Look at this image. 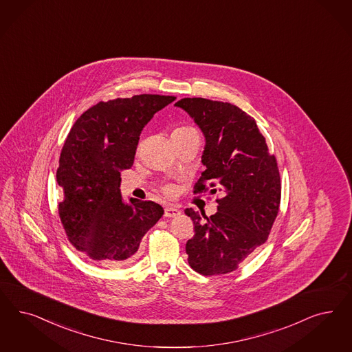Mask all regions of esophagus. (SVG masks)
<instances>
[{
  "label": "esophagus",
  "instance_id": "34e87169",
  "mask_svg": "<svg viewBox=\"0 0 352 352\" xmlns=\"http://www.w3.org/2000/svg\"><path fill=\"white\" fill-rule=\"evenodd\" d=\"M182 214V211L173 206H168L164 208V216L166 217H176Z\"/></svg>",
  "mask_w": 352,
  "mask_h": 352
}]
</instances>
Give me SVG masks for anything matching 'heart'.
<instances>
[{
    "label": "heart",
    "instance_id": "heart-1",
    "mask_svg": "<svg viewBox=\"0 0 352 352\" xmlns=\"http://www.w3.org/2000/svg\"><path fill=\"white\" fill-rule=\"evenodd\" d=\"M190 133H197V131L192 126H179L172 132V135H175V136H186V135H190ZM164 192L170 195V194H173L175 190L170 185H167V186H164Z\"/></svg>",
    "mask_w": 352,
    "mask_h": 352
}]
</instances>
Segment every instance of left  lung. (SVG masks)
I'll return each mask as SVG.
<instances>
[{"label": "left lung", "mask_w": 352, "mask_h": 352, "mask_svg": "<svg viewBox=\"0 0 352 352\" xmlns=\"http://www.w3.org/2000/svg\"><path fill=\"white\" fill-rule=\"evenodd\" d=\"M182 107L206 138V170L194 193L216 188L217 212L204 215L193 208L185 214L194 223V237L186 242L189 265L204 276L226 274L239 268L270 236L281 201L277 160L254 118L232 103L206 98H182Z\"/></svg>", "instance_id": "obj_1"}]
</instances>
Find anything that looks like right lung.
<instances>
[{"label": "right lung", "mask_w": 352, "mask_h": 352, "mask_svg": "<svg viewBox=\"0 0 352 352\" xmlns=\"http://www.w3.org/2000/svg\"><path fill=\"white\" fill-rule=\"evenodd\" d=\"M173 96L140 94L98 102L72 125L59 157V217L68 241L103 267L132 261L164 210L120 193V172L133 166L141 131Z\"/></svg>", "instance_id": "right-lung-1"}]
</instances>
